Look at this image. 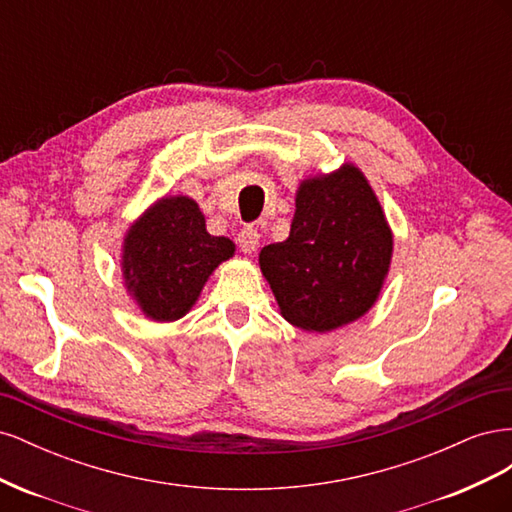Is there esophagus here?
<instances>
[{"label": "esophagus", "instance_id": "esophagus-1", "mask_svg": "<svg viewBox=\"0 0 512 512\" xmlns=\"http://www.w3.org/2000/svg\"><path fill=\"white\" fill-rule=\"evenodd\" d=\"M258 241H260V235L250 226L243 228L237 235V243L241 247V252H245V254H254L256 247H258Z\"/></svg>", "mask_w": 512, "mask_h": 512}]
</instances>
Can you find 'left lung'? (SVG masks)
I'll return each mask as SVG.
<instances>
[{"mask_svg":"<svg viewBox=\"0 0 512 512\" xmlns=\"http://www.w3.org/2000/svg\"><path fill=\"white\" fill-rule=\"evenodd\" d=\"M286 241L265 245L258 265L292 327L327 333L378 301L393 258V230L359 166L307 177L294 196Z\"/></svg>","mask_w":512,"mask_h":512,"instance_id":"8db88e82","label":"left lung"}]
</instances>
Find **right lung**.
Wrapping results in <instances>:
<instances>
[{"label":"right lung","mask_w":512,"mask_h":512,"mask_svg":"<svg viewBox=\"0 0 512 512\" xmlns=\"http://www.w3.org/2000/svg\"><path fill=\"white\" fill-rule=\"evenodd\" d=\"M232 256L235 243L209 235L194 198L162 196L126 230L123 286L149 320L175 322L190 312L211 273Z\"/></svg>","instance_id":"add662e5"}]
</instances>
